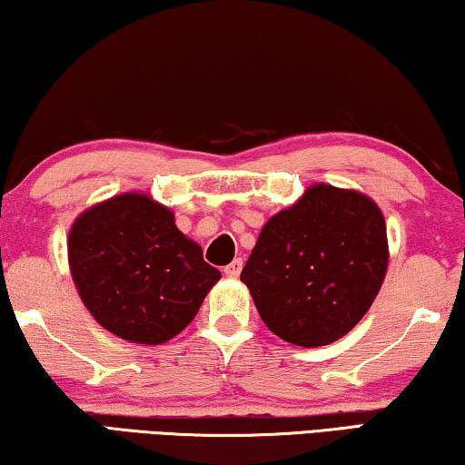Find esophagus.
<instances>
[{
    "label": "esophagus",
    "mask_w": 465,
    "mask_h": 465,
    "mask_svg": "<svg viewBox=\"0 0 465 465\" xmlns=\"http://www.w3.org/2000/svg\"><path fill=\"white\" fill-rule=\"evenodd\" d=\"M241 271H243V260H232L231 264L224 266V274L231 279H237Z\"/></svg>",
    "instance_id": "34e87169"
}]
</instances>
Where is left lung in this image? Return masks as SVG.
<instances>
[{"instance_id": "obj_1", "label": "left lung", "mask_w": 465, "mask_h": 465, "mask_svg": "<svg viewBox=\"0 0 465 465\" xmlns=\"http://www.w3.org/2000/svg\"><path fill=\"white\" fill-rule=\"evenodd\" d=\"M386 268V222L375 201L312 184L266 222L241 281L274 335L314 348L344 338L365 316Z\"/></svg>"}]
</instances>
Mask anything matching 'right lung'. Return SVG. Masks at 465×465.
<instances>
[{
	"instance_id": "1",
	"label": "right lung",
	"mask_w": 465,
	"mask_h": 465,
	"mask_svg": "<svg viewBox=\"0 0 465 465\" xmlns=\"http://www.w3.org/2000/svg\"><path fill=\"white\" fill-rule=\"evenodd\" d=\"M69 266L79 298L106 331L157 346L194 319L220 271L143 193L92 205L73 222Z\"/></svg>"
}]
</instances>
